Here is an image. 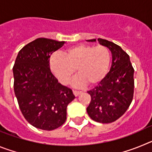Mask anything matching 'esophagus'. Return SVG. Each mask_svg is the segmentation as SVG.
<instances>
[{"label":"esophagus","instance_id":"1","mask_svg":"<svg viewBox=\"0 0 152 152\" xmlns=\"http://www.w3.org/2000/svg\"><path fill=\"white\" fill-rule=\"evenodd\" d=\"M73 94L75 96H77L79 94H81V91H73Z\"/></svg>","mask_w":152,"mask_h":152}]
</instances>
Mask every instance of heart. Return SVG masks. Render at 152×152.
Instances as JSON below:
<instances>
[{"mask_svg":"<svg viewBox=\"0 0 152 152\" xmlns=\"http://www.w3.org/2000/svg\"><path fill=\"white\" fill-rule=\"evenodd\" d=\"M110 52L106 46L79 44L70 47L64 54L52 55L49 67L61 84H68L77 69L78 77L74 84L95 86L104 79L110 68Z\"/></svg>","mask_w":152,"mask_h":152,"instance_id":"1","label":"heart"}]
</instances>
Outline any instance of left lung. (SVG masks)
Segmentation results:
<instances>
[{
  "label": "left lung",
  "mask_w": 152,
  "mask_h": 152,
  "mask_svg": "<svg viewBox=\"0 0 152 152\" xmlns=\"http://www.w3.org/2000/svg\"><path fill=\"white\" fill-rule=\"evenodd\" d=\"M88 41L96 42V39ZM98 41L112 53V65L101 82L88 91L91 100L87 112L97 123H110L121 117L132 101L134 68L129 56L119 45L100 38Z\"/></svg>",
  "instance_id": "left-lung-1"
}]
</instances>
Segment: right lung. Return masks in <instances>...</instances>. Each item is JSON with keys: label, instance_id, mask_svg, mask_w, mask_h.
<instances>
[{"label": "right lung", "instance_id": "1", "mask_svg": "<svg viewBox=\"0 0 152 152\" xmlns=\"http://www.w3.org/2000/svg\"><path fill=\"white\" fill-rule=\"evenodd\" d=\"M64 41L38 38L20 50L13 68V88L19 107L29 123L42 130H54L66 120L67 107L75 98L51 72V55Z\"/></svg>", "mask_w": 152, "mask_h": 152}]
</instances>
